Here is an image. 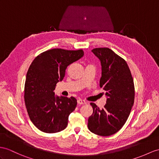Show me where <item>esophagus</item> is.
Here are the masks:
<instances>
[{
  "label": "esophagus",
  "mask_w": 159,
  "mask_h": 159,
  "mask_svg": "<svg viewBox=\"0 0 159 159\" xmlns=\"http://www.w3.org/2000/svg\"><path fill=\"white\" fill-rule=\"evenodd\" d=\"M77 104H82V105H83V104H86V102L84 100L78 99V100H77Z\"/></svg>",
  "instance_id": "esophagus-1"
}]
</instances>
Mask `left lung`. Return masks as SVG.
Here are the masks:
<instances>
[{"label":"left lung","mask_w":159,"mask_h":159,"mask_svg":"<svg viewBox=\"0 0 159 159\" xmlns=\"http://www.w3.org/2000/svg\"><path fill=\"white\" fill-rule=\"evenodd\" d=\"M92 52L101 64L100 86L107 97L102 109L91 102L93 113L88 119L91 132L109 136L121 129L130 114L134 102V84L125 61L108 48H94Z\"/></svg>","instance_id":"left-lung-1"}]
</instances>
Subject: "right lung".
<instances>
[{"label":"right lung","mask_w":159,"mask_h":159,"mask_svg":"<svg viewBox=\"0 0 159 159\" xmlns=\"http://www.w3.org/2000/svg\"><path fill=\"white\" fill-rule=\"evenodd\" d=\"M84 56L82 50L54 48L35 58L26 75L24 99L30 120L45 133H57L67 126L77 100L55 95L56 84L65 77L69 65Z\"/></svg>","instance_id":"obj_1"}]
</instances>
